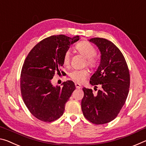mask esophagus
Returning <instances> with one entry per match:
<instances>
[{"instance_id":"34e87169","label":"esophagus","mask_w":146,"mask_h":146,"mask_svg":"<svg viewBox=\"0 0 146 146\" xmlns=\"http://www.w3.org/2000/svg\"><path fill=\"white\" fill-rule=\"evenodd\" d=\"M75 87H76V89H80L81 88V85L80 84L75 83Z\"/></svg>"}]
</instances>
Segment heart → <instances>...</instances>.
I'll list each match as a JSON object with an SVG mask.
<instances>
[{
  "label": "heart",
  "instance_id": "b5f03b06",
  "mask_svg": "<svg viewBox=\"0 0 146 146\" xmlns=\"http://www.w3.org/2000/svg\"><path fill=\"white\" fill-rule=\"evenodd\" d=\"M75 49L77 52L82 55L86 59V64L91 68L95 67L97 65V61L93 57L96 54V50L90 43L86 41H82L78 42L75 46ZM70 62V53L66 51L63 56V64L64 66H68ZM89 75L87 70H73L69 73L71 80L76 82L82 83L86 80Z\"/></svg>",
  "mask_w": 146,
  "mask_h": 146
}]
</instances>
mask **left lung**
<instances>
[{
	"label": "left lung",
	"mask_w": 146,
	"mask_h": 146,
	"mask_svg": "<svg viewBox=\"0 0 146 146\" xmlns=\"http://www.w3.org/2000/svg\"><path fill=\"white\" fill-rule=\"evenodd\" d=\"M89 41L97 46L101 55L100 65L90 82L102 88L94 95L92 90L84 88L81 107L86 119L104 124L114 120L124 105L129 90V72L124 56L113 42L102 38Z\"/></svg>",
	"instance_id": "8db88e82"
}]
</instances>
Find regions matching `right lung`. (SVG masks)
<instances>
[{
	"mask_svg": "<svg viewBox=\"0 0 146 146\" xmlns=\"http://www.w3.org/2000/svg\"><path fill=\"white\" fill-rule=\"evenodd\" d=\"M79 38L64 35L51 36L35 46L26 58L21 75L22 97L29 111L38 120L50 122L63 115L66 103L75 90V84L67 80L62 87L55 86L51 79L55 73L60 74L64 53Z\"/></svg>",
	"mask_w": 146,
	"mask_h": 146,
	"instance_id": "1",
	"label": "right lung"
}]
</instances>
